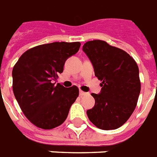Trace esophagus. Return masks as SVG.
I'll return each instance as SVG.
<instances>
[{
  "label": "esophagus",
  "instance_id": "34e87169",
  "mask_svg": "<svg viewBox=\"0 0 157 157\" xmlns=\"http://www.w3.org/2000/svg\"><path fill=\"white\" fill-rule=\"evenodd\" d=\"M79 94H80V96H85V95H86L87 94V93H85V92L81 91V90H80V92H79Z\"/></svg>",
  "mask_w": 157,
  "mask_h": 157
}]
</instances>
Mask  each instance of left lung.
<instances>
[{
  "mask_svg": "<svg viewBox=\"0 0 157 157\" xmlns=\"http://www.w3.org/2000/svg\"><path fill=\"white\" fill-rule=\"evenodd\" d=\"M82 50L101 81L100 93L92 94L95 105L86 111L88 118L100 129H117L128 120L138 101V65L127 52L105 41H89Z\"/></svg>",
  "mask_w": 157,
  "mask_h": 157,
  "instance_id": "obj_1",
  "label": "left lung"
}]
</instances>
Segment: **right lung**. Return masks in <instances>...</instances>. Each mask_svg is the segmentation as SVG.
<instances>
[{
    "mask_svg": "<svg viewBox=\"0 0 157 157\" xmlns=\"http://www.w3.org/2000/svg\"><path fill=\"white\" fill-rule=\"evenodd\" d=\"M81 43L56 42L28 50L13 68V91L25 116L36 127L52 129L65 121L79 95L76 86L53 83Z\"/></svg>",
    "mask_w": 157,
    "mask_h": 157,
    "instance_id": "1",
    "label": "right lung"
}]
</instances>
